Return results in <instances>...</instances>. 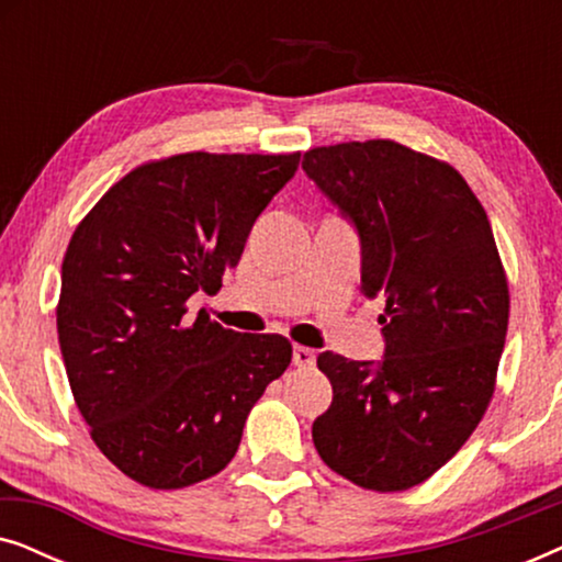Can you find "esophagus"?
I'll list each match as a JSON object with an SVG mask.
<instances>
[{
	"mask_svg": "<svg viewBox=\"0 0 562 562\" xmlns=\"http://www.w3.org/2000/svg\"><path fill=\"white\" fill-rule=\"evenodd\" d=\"M314 350L312 348H304V345H296L294 348V366H299V368H310V366H314Z\"/></svg>",
	"mask_w": 562,
	"mask_h": 562,
	"instance_id": "1",
	"label": "esophagus"
}]
</instances>
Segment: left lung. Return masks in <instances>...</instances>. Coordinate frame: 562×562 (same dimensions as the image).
I'll return each mask as SVG.
<instances>
[{"label": "left lung", "instance_id": "left-lung-1", "mask_svg": "<svg viewBox=\"0 0 562 562\" xmlns=\"http://www.w3.org/2000/svg\"><path fill=\"white\" fill-rule=\"evenodd\" d=\"M302 168L358 229L363 296L386 299L383 360L317 358L333 404L314 448L356 486L412 488L463 448L494 396L509 286L491 222L456 168L394 140L312 148Z\"/></svg>", "mask_w": 562, "mask_h": 562}]
</instances>
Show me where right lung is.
Masks as SVG:
<instances>
[{"mask_svg":"<svg viewBox=\"0 0 562 562\" xmlns=\"http://www.w3.org/2000/svg\"><path fill=\"white\" fill-rule=\"evenodd\" d=\"M302 153H181L137 166L79 222L60 268L58 342L91 440L127 479L183 488L235 458L291 342L191 317L237 266Z\"/></svg>","mask_w":562,"mask_h":562,"instance_id":"obj_1","label":"right lung"}]
</instances>
